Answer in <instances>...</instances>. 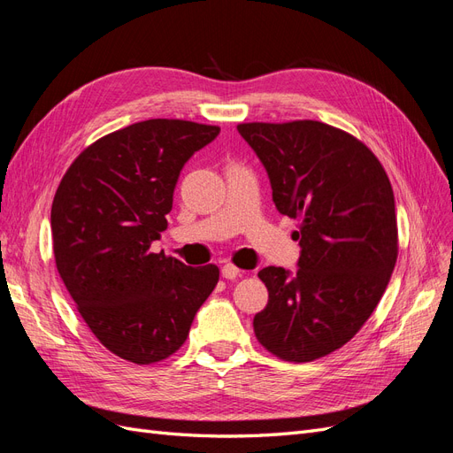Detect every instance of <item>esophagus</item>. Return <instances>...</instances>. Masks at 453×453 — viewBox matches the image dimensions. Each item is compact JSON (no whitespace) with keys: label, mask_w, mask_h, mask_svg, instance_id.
<instances>
[{"label":"esophagus","mask_w":453,"mask_h":453,"mask_svg":"<svg viewBox=\"0 0 453 453\" xmlns=\"http://www.w3.org/2000/svg\"><path fill=\"white\" fill-rule=\"evenodd\" d=\"M240 272H242V270H240L238 266L226 263V265H223V268H221V276H223L225 280H236V278L242 276Z\"/></svg>","instance_id":"34e87169"}]
</instances>
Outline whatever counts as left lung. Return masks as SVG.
Listing matches in <instances>:
<instances>
[{"mask_svg": "<svg viewBox=\"0 0 453 453\" xmlns=\"http://www.w3.org/2000/svg\"><path fill=\"white\" fill-rule=\"evenodd\" d=\"M238 132L266 168L278 211L300 221L296 272H258L268 304L255 336L283 361L325 357L359 333L393 273L389 177L363 142L319 120L243 122Z\"/></svg>", "mask_w": 453, "mask_h": 453, "instance_id": "8db88e82", "label": "left lung"}]
</instances>
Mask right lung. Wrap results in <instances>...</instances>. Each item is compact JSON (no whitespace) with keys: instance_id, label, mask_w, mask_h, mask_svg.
<instances>
[{"instance_id":"1","label":"right lung","mask_w":453,"mask_h":453,"mask_svg":"<svg viewBox=\"0 0 453 453\" xmlns=\"http://www.w3.org/2000/svg\"><path fill=\"white\" fill-rule=\"evenodd\" d=\"M219 127L149 119L107 134L81 153L52 200L60 278L92 334L120 359L170 357L219 281V268L153 253L166 230L185 162Z\"/></svg>"}]
</instances>
